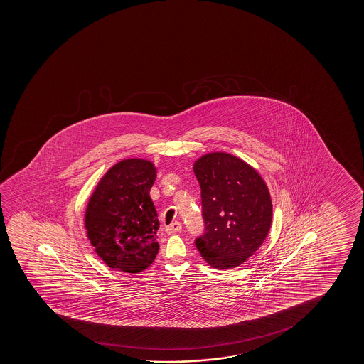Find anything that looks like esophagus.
Returning a JSON list of instances; mask_svg holds the SVG:
<instances>
[{
	"label": "esophagus",
	"instance_id": "1",
	"mask_svg": "<svg viewBox=\"0 0 364 364\" xmlns=\"http://www.w3.org/2000/svg\"><path fill=\"white\" fill-rule=\"evenodd\" d=\"M180 230H181V224H180L179 221H175V223H171V224L168 225L166 228H165V231H166V234H175V232H179Z\"/></svg>",
	"mask_w": 364,
	"mask_h": 364
}]
</instances>
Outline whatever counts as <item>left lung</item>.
Masks as SVG:
<instances>
[{"label":"left lung","instance_id":"left-lung-1","mask_svg":"<svg viewBox=\"0 0 364 364\" xmlns=\"http://www.w3.org/2000/svg\"><path fill=\"white\" fill-rule=\"evenodd\" d=\"M201 188L205 232L195 240L201 257L215 269L237 267L269 234L272 203L259 173L228 153H209L194 163Z\"/></svg>","mask_w":364,"mask_h":364}]
</instances>
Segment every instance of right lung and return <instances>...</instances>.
<instances>
[{
  "label": "right lung",
  "instance_id": "obj_1",
  "mask_svg": "<svg viewBox=\"0 0 364 364\" xmlns=\"http://www.w3.org/2000/svg\"><path fill=\"white\" fill-rule=\"evenodd\" d=\"M155 178L149 160H122L105 173L90 196L87 237L110 269L138 274L153 264L159 251V221L149 195Z\"/></svg>",
  "mask_w": 364,
  "mask_h": 364
}]
</instances>
